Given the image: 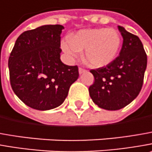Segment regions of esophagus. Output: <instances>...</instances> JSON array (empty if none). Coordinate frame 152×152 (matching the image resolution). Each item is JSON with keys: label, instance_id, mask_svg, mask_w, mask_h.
<instances>
[{"label": "esophagus", "instance_id": "obj_1", "mask_svg": "<svg viewBox=\"0 0 152 152\" xmlns=\"http://www.w3.org/2000/svg\"><path fill=\"white\" fill-rule=\"evenodd\" d=\"M86 70H84V69H82V68H79V74L81 75V74H83V73H85L86 72Z\"/></svg>", "mask_w": 152, "mask_h": 152}]
</instances>
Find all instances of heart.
Returning a JSON list of instances; mask_svg holds the SVG:
<instances>
[{
  "instance_id": "1",
  "label": "heart",
  "mask_w": 152,
  "mask_h": 152,
  "mask_svg": "<svg viewBox=\"0 0 152 152\" xmlns=\"http://www.w3.org/2000/svg\"><path fill=\"white\" fill-rule=\"evenodd\" d=\"M121 46V37L113 28L79 30L61 42V48L70 60L83 51V59L94 68L108 66L116 59Z\"/></svg>"
}]
</instances>
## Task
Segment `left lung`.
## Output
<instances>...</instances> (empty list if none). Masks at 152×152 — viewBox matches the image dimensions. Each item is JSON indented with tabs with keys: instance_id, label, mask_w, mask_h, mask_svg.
<instances>
[{
	"instance_id": "1",
	"label": "left lung",
	"mask_w": 152,
	"mask_h": 152,
	"mask_svg": "<svg viewBox=\"0 0 152 152\" xmlns=\"http://www.w3.org/2000/svg\"><path fill=\"white\" fill-rule=\"evenodd\" d=\"M123 37L118 57L105 67L92 70L95 81L89 87L93 102L106 110H118L139 95L143 85L147 56L140 39L118 26Z\"/></svg>"
}]
</instances>
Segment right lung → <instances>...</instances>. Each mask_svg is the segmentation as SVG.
<instances>
[{
    "label": "right lung",
    "instance_id": "1",
    "mask_svg": "<svg viewBox=\"0 0 152 152\" xmlns=\"http://www.w3.org/2000/svg\"><path fill=\"white\" fill-rule=\"evenodd\" d=\"M62 25H44L18 38L9 60L11 86L28 107L50 110L61 105L71 85L78 79V67L60 60Z\"/></svg>",
    "mask_w": 152,
    "mask_h": 152
}]
</instances>
